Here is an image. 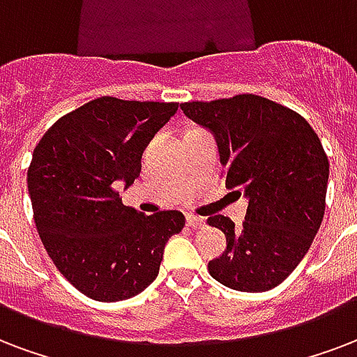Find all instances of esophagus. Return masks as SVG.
<instances>
[{
    "instance_id": "1",
    "label": "esophagus",
    "mask_w": 357,
    "mask_h": 357,
    "mask_svg": "<svg viewBox=\"0 0 357 357\" xmlns=\"http://www.w3.org/2000/svg\"><path fill=\"white\" fill-rule=\"evenodd\" d=\"M187 225L190 228H204L206 227V221H204L202 217H195V215H189L187 217Z\"/></svg>"
}]
</instances>
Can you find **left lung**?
Masks as SVG:
<instances>
[{
  "instance_id": "1",
  "label": "left lung",
  "mask_w": 357,
  "mask_h": 357,
  "mask_svg": "<svg viewBox=\"0 0 357 357\" xmlns=\"http://www.w3.org/2000/svg\"><path fill=\"white\" fill-rule=\"evenodd\" d=\"M181 110L211 130L227 187L249 200L239 228L225 215L208 219L227 236L209 275L239 292L279 287L322 225L330 162L320 138L305 118L258 95L192 100Z\"/></svg>"
}]
</instances>
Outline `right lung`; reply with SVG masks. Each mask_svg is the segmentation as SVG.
Listing matches in <instances>:
<instances>
[{
	"mask_svg": "<svg viewBox=\"0 0 357 357\" xmlns=\"http://www.w3.org/2000/svg\"><path fill=\"white\" fill-rule=\"evenodd\" d=\"M178 102L100 97L59 118L27 170L37 232L61 275L97 301L129 299L159 275L165 245L185 217L123 206L118 185L135 183L142 153Z\"/></svg>",
	"mask_w": 357,
	"mask_h": 357,
	"instance_id": "1",
	"label": "right lung"
}]
</instances>
